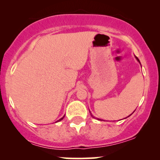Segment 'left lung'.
<instances>
[{"label":"left lung","instance_id":"8db88e82","mask_svg":"<svg viewBox=\"0 0 160 160\" xmlns=\"http://www.w3.org/2000/svg\"><path fill=\"white\" fill-rule=\"evenodd\" d=\"M135 58H136V59L138 60V62H139V63H140V61H139V59H138V58L136 56H135ZM133 113H134V112H133ZM132 114H130V115H132ZM130 115H129V116H130ZM91 116H92V117H93V118H95V117H93V116H92V114H91ZM129 116H128V117H129ZM96 119H98V120H100V119H98V118H96Z\"/></svg>","mask_w":160,"mask_h":160}]
</instances>
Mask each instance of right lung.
<instances>
[{"label":"right lung","mask_w":160,"mask_h":160,"mask_svg":"<svg viewBox=\"0 0 160 160\" xmlns=\"http://www.w3.org/2000/svg\"><path fill=\"white\" fill-rule=\"evenodd\" d=\"M64 117H65V116H64V117H62V118H61V119H60V120H58V121H56V122H58V121H61L62 120H63V118H64Z\"/></svg>","instance_id":"obj_1"}]
</instances>
